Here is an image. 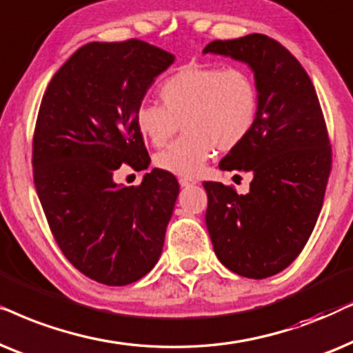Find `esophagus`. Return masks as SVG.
I'll return each instance as SVG.
<instances>
[{
    "label": "esophagus",
    "instance_id": "obj_1",
    "mask_svg": "<svg viewBox=\"0 0 353 353\" xmlns=\"http://www.w3.org/2000/svg\"><path fill=\"white\" fill-rule=\"evenodd\" d=\"M179 184H181V187H192V185L196 184V181L189 179V177H181Z\"/></svg>",
    "mask_w": 353,
    "mask_h": 353
}]
</instances>
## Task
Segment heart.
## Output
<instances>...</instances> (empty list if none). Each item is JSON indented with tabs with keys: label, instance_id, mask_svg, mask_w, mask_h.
<instances>
[{
	"label": "heart",
	"instance_id": "heart-1",
	"mask_svg": "<svg viewBox=\"0 0 353 353\" xmlns=\"http://www.w3.org/2000/svg\"><path fill=\"white\" fill-rule=\"evenodd\" d=\"M158 103L135 110V128L153 147H163L179 129L184 135L154 157V164L176 176L194 177L219 152L245 142L260 112V92L243 68L190 64L169 75L159 87Z\"/></svg>",
	"mask_w": 353,
	"mask_h": 353
}]
</instances>
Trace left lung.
Returning a JSON list of instances; mask_svg holds the SVG:
<instances>
[{"mask_svg":"<svg viewBox=\"0 0 353 353\" xmlns=\"http://www.w3.org/2000/svg\"><path fill=\"white\" fill-rule=\"evenodd\" d=\"M203 53L250 65L260 92L252 134L221 159L223 171L252 172L250 192L205 182L206 228L218 260L243 278L285 270L312 236L331 174V145L307 70L263 34L214 40Z\"/></svg>","mask_w":353,"mask_h":353,"instance_id":"left-lung-1","label":"left lung"}]
</instances>
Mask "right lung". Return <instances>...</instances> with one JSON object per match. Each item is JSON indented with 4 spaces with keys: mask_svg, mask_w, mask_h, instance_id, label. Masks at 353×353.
I'll list each match as a JSON object with an SVG mask.
<instances>
[{
    "mask_svg": "<svg viewBox=\"0 0 353 353\" xmlns=\"http://www.w3.org/2000/svg\"><path fill=\"white\" fill-rule=\"evenodd\" d=\"M174 54L142 40L93 41L53 75L34 134V182L54 241L82 274L128 285L161 255L179 195L171 172L153 169L140 185H117L121 164L147 169L135 110Z\"/></svg>",
    "mask_w": 353,
    "mask_h": 353,
    "instance_id": "add662e5",
    "label": "right lung"
}]
</instances>
